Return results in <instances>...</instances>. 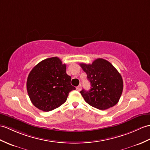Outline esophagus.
<instances>
[{
    "label": "esophagus",
    "instance_id": "34e87169",
    "mask_svg": "<svg viewBox=\"0 0 150 150\" xmlns=\"http://www.w3.org/2000/svg\"><path fill=\"white\" fill-rule=\"evenodd\" d=\"M81 88H82V86H81V85H79V86H77L76 88V91H80L81 90Z\"/></svg>",
    "mask_w": 150,
    "mask_h": 150
}]
</instances>
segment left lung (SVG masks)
<instances>
[{
	"label": "left lung",
	"mask_w": 150,
	"mask_h": 150,
	"mask_svg": "<svg viewBox=\"0 0 150 150\" xmlns=\"http://www.w3.org/2000/svg\"><path fill=\"white\" fill-rule=\"evenodd\" d=\"M91 83L89 91L80 92L89 105L100 110H105L118 102L123 89L121 75L113 65L102 58L92 64H80Z\"/></svg>",
	"instance_id": "obj_1"
}]
</instances>
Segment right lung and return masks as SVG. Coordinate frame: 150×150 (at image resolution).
Wrapping results in <instances>:
<instances>
[{
	"label": "right lung",
	"mask_w": 150,
	"mask_h": 150,
	"mask_svg": "<svg viewBox=\"0 0 150 150\" xmlns=\"http://www.w3.org/2000/svg\"><path fill=\"white\" fill-rule=\"evenodd\" d=\"M67 66L57 57L45 59L34 67L27 81V90L31 102L45 112L61 106L69 93L75 88L71 76L67 74Z\"/></svg>",
	"instance_id": "obj_1"
}]
</instances>
